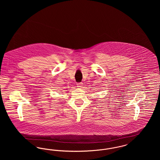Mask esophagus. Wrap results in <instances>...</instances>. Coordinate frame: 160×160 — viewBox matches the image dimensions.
<instances>
[{
    "label": "esophagus",
    "instance_id": "obj_1",
    "mask_svg": "<svg viewBox=\"0 0 160 160\" xmlns=\"http://www.w3.org/2000/svg\"><path fill=\"white\" fill-rule=\"evenodd\" d=\"M77 87H78V88H81L83 86V83H82V82H80V83H78L77 84Z\"/></svg>",
    "mask_w": 160,
    "mask_h": 160
}]
</instances>
